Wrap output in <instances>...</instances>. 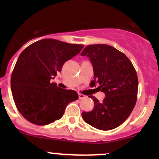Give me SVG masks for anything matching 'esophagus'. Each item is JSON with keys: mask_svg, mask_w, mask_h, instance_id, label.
Returning <instances> with one entry per match:
<instances>
[{"mask_svg": "<svg viewBox=\"0 0 159 159\" xmlns=\"http://www.w3.org/2000/svg\"><path fill=\"white\" fill-rule=\"evenodd\" d=\"M78 98H79V99H84L86 98V96L84 95V94H78Z\"/></svg>", "mask_w": 159, "mask_h": 159, "instance_id": "obj_1", "label": "esophagus"}]
</instances>
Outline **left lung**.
<instances>
[{"instance_id": "8db88e82", "label": "left lung", "mask_w": 159, "mask_h": 159, "mask_svg": "<svg viewBox=\"0 0 159 159\" xmlns=\"http://www.w3.org/2000/svg\"><path fill=\"white\" fill-rule=\"evenodd\" d=\"M87 56L94 70L91 84L105 93L100 102L92 95L94 108L81 115L95 129L108 131L122 124L132 111L137 100L139 81L136 70L127 56L107 44H91L81 52Z\"/></svg>"}]
</instances>
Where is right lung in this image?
Instances as JSON below:
<instances>
[{
	"label": "right lung",
	"mask_w": 159,
	"mask_h": 159,
	"mask_svg": "<svg viewBox=\"0 0 159 159\" xmlns=\"http://www.w3.org/2000/svg\"><path fill=\"white\" fill-rule=\"evenodd\" d=\"M83 48L48 38L22 51L11 75V87L16 107L25 119L38 125L51 124L63 116L70 102L78 98L76 91L61 89L51 80Z\"/></svg>",
	"instance_id": "right-lung-1"
}]
</instances>
